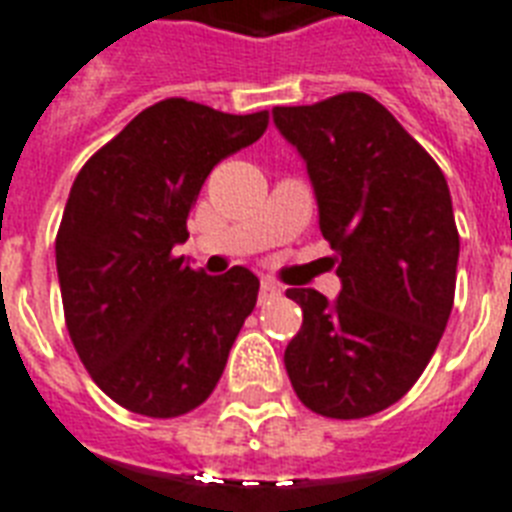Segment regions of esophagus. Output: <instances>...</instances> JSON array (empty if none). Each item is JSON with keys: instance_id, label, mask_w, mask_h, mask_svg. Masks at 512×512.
I'll list each match as a JSON object with an SVG mask.
<instances>
[{"instance_id": "esophagus-1", "label": "esophagus", "mask_w": 512, "mask_h": 512, "mask_svg": "<svg viewBox=\"0 0 512 512\" xmlns=\"http://www.w3.org/2000/svg\"><path fill=\"white\" fill-rule=\"evenodd\" d=\"M279 295H281V289L276 281L271 279L260 281V303H263V300H273V297H279Z\"/></svg>"}]
</instances>
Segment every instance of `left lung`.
Listing matches in <instances>:
<instances>
[{
	"mask_svg": "<svg viewBox=\"0 0 512 512\" xmlns=\"http://www.w3.org/2000/svg\"><path fill=\"white\" fill-rule=\"evenodd\" d=\"M303 156L342 289H287L303 327L284 350L297 398L332 420L396 404L436 353L454 305L460 233L430 154L366 92L273 108Z\"/></svg>",
	"mask_w": 512,
	"mask_h": 512,
	"instance_id": "1",
	"label": "left lung"
}]
</instances>
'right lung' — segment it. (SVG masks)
Masks as SVG:
<instances>
[{
  "instance_id": "obj_1",
  "label": "right lung",
  "mask_w": 512,
  "mask_h": 512,
  "mask_svg": "<svg viewBox=\"0 0 512 512\" xmlns=\"http://www.w3.org/2000/svg\"><path fill=\"white\" fill-rule=\"evenodd\" d=\"M268 111L236 116L167 98L140 111L76 175L55 239L66 327L108 398L146 417L204 404L257 303L233 265L193 271L172 247L217 162L252 146Z\"/></svg>"
}]
</instances>
